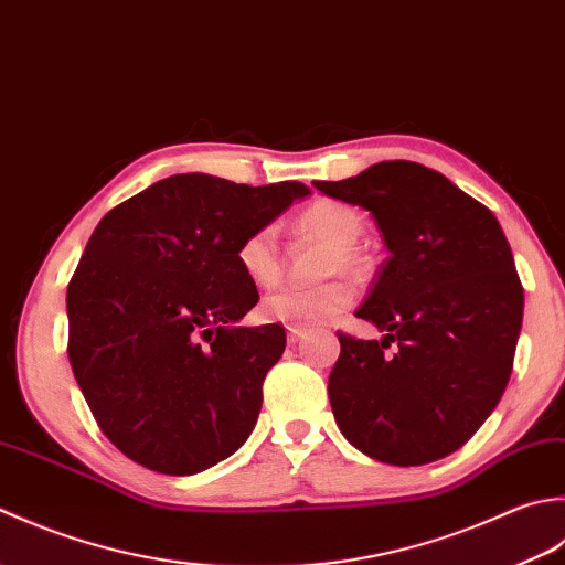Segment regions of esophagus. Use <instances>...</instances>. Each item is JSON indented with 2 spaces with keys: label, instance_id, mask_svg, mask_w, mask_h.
<instances>
[{
  "label": "esophagus",
  "instance_id": "obj_1",
  "mask_svg": "<svg viewBox=\"0 0 565 565\" xmlns=\"http://www.w3.org/2000/svg\"><path fill=\"white\" fill-rule=\"evenodd\" d=\"M307 337V331H299V329H287V343L290 347H297L299 341H302Z\"/></svg>",
  "mask_w": 565,
  "mask_h": 565
}]
</instances>
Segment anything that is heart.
I'll return each mask as SVG.
<instances>
[{
  "label": "heart",
  "instance_id": "obj_1",
  "mask_svg": "<svg viewBox=\"0 0 565 565\" xmlns=\"http://www.w3.org/2000/svg\"><path fill=\"white\" fill-rule=\"evenodd\" d=\"M297 234L331 244L324 275H361L363 258L355 244L363 234V216L353 206L333 200H319L309 204L297 216ZM238 268L244 270L250 285L275 287L280 282L282 266L275 226H260L238 244ZM353 302V290L347 280H331L319 287H285L263 302L268 319L280 321L287 329H315L347 312Z\"/></svg>",
  "mask_w": 565,
  "mask_h": 565
}]
</instances>
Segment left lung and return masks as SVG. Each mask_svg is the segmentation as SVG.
I'll use <instances>...</instances> for the list:
<instances>
[{
    "instance_id": "8db88e82",
    "label": "left lung",
    "mask_w": 565,
    "mask_h": 565,
    "mask_svg": "<svg viewBox=\"0 0 565 565\" xmlns=\"http://www.w3.org/2000/svg\"><path fill=\"white\" fill-rule=\"evenodd\" d=\"M315 188L371 212L390 250L355 312L385 337L339 333L329 402L341 434L390 466L458 451L498 407L522 329L524 290L500 222L412 160Z\"/></svg>"
}]
</instances>
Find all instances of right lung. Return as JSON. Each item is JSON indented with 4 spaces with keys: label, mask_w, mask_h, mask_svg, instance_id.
<instances>
[{
    "label": "right lung",
    "mask_w": 565,
    "mask_h": 565,
    "mask_svg": "<svg viewBox=\"0 0 565 565\" xmlns=\"http://www.w3.org/2000/svg\"><path fill=\"white\" fill-rule=\"evenodd\" d=\"M307 194L302 182L248 188L185 172L97 224L67 285V355L124 456L194 476L244 446L285 329L236 324L258 302L236 250Z\"/></svg>",
    "instance_id": "right-lung-1"
}]
</instances>
